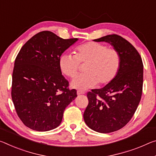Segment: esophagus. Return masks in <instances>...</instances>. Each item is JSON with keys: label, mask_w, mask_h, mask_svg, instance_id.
Instances as JSON below:
<instances>
[{"label": "esophagus", "mask_w": 156, "mask_h": 156, "mask_svg": "<svg viewBox=\"0 0 156 156\" xmlns=\"http://www.w3.org/2000/svg\"><path fill=\"white\" fill-rule=\"evenodd\" d=\"M84 94H85V91H77V94H78V95Z\"/></svg>", "instance_id": "34e87169"}]
</instances>
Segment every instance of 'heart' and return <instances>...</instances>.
Here are the masks:
<instances>
[{
  "instance_id": "heart-1",
  "label": "heart",
  "mask_w": 156,
  "mask_h": 156,
  "mask_svg": "<svg viewBox=\"0 0 156 156\" xmlns=\"http://www.w3.org/2000/svg\"><path fill=\"white\" fill-rule=\"evenodd\" d=\"M80 63L86 64L85 73L76 76L71 83V87L84 91L98 83L105 85L116 78L121 66V56L115 48L105 44L90 41L78 46L76 55L64 54L59 60L60 70L69 77L78 73Z\"/></svg>"
}]
</instances>
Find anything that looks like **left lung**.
Segmentation results:
<instances>
[{
    "label": "left lung",
    "mask_w": 156,
    "mask_h": 156,
    "mask_svg": "<svg viewBox=\"0 0 156 156\" xmlns=\"http://www.w3.org/2000/svg\"><path fill=\"white\" fill-rule=\"evenodd\" d=\"M94 41L110 43L121 56L119 71L112 82L87 93L89 103L83 115L91 129L109 133L125 126L134 115L142 93L143 63L136 48L117 34H109Z\"/></svg>",
    "instance_id": "obj_1"
}]
</instances>
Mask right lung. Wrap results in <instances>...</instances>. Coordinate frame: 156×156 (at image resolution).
Masks as SVG:
<instances>
[{"mask_svg":"<svg viewBox=\"0 0 156 156\" xmlns=\"http://www.w3.org/2000/svg\"><path fill=\"white\" fill-rule=\"evenodd\" d=\"M78 41L50 31L40 32L22 46L12 73V99L17 115L27 127L48 131L60 124L65 108L77 96L68 88L59 60Z\"/></svg>","mask_w":156,"mask_h":156,"instance_id":"obj_1","label":"right lung"}]
</instances>
